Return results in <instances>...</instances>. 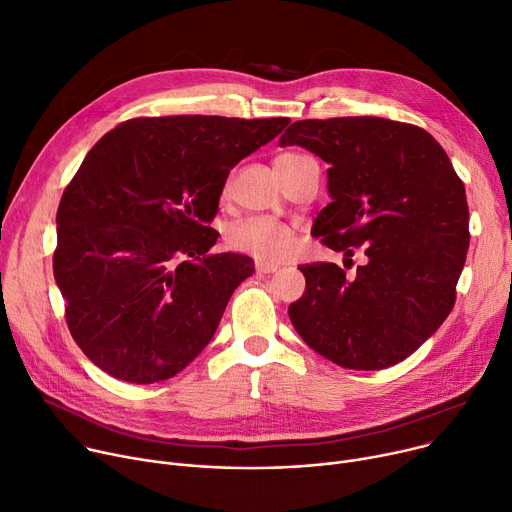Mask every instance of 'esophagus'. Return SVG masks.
Returning a JSON list of instances; mask_svg holds the SVG:
<instances>
[{"instance_id": "esophagus-1", "label": "esophagus", "mask_w": 512, "mask_h": 512, "mask_svg": "<svg viewBox=\"0 0 512 512\" xmlns=\"http://www.w3.org/2000/svg\"><path fill=\"white\" fill-rule=\"evenodd\" d=\"M255 269H257V273H275L277 269H280V267H277L275 263H267V261H257L255 263Z\"/></svg>"}]
</instances>
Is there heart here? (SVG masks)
Returning a JSON list of instances; mask_svg holds the SVG:
<instances>
[{"mask_svg":"<svg viewBox=\"0 0 512 512\" xmlns=\"http://www.w3.org/2000/svg\"><path fill=\"white\" fill-rule=\"evenodd\" d=\"M302 157L298 153H286L277 159ZM228 243L253 255L259 261H282L294 251V232L288 224L269 218H247L235 224L228 232Z\"/></svg>","mask_w":512,"mask_h":512,"instance_id":"obj_1","label":"heart"}]
</instances>
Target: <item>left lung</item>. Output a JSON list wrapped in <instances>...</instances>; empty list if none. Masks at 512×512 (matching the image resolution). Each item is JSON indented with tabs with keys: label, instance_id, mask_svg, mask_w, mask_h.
I'll return each instance as SVG.
<instances>
[{
	"label": "left lung",
	"instance_id": "8db88e82",
	"mask_svg": "<svg viewBox=\"0 0 512 512\" xmlns=\"http://www.w3.org/2000/svg\"><path fill=\"white\" fill-rule=\"evenodd\" d=\"M329 163L331 204L312 237L351 261L300 265L306 290L288 308L298 335L347 369H384L421 347L449 316L470 247L466 188L435 138L376 116L298 120L280 138Z\"/></svg>",
	"mask_w": 512,
	"mask_h": 512
}]
</instances>
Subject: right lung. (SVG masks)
Listing matches in <instances>:
<instances>
[{
  "mask_svg": "<svg viewBox=\"0 0 512 512\" xmlns=\"http://www.w3.org/2000/svg\"><path fill=\"white\" fill-rule=\"evenodd\" d=\"M290 118H132L91 147L57 210L55 282L79 349L112 378H173L212 341L253 259L216 253L230 169Z\"/></svg>",
  "mask_w": 512,
  "mask_h": 512,
  "instance_id": "1",
  "label": "right lung"
}]
</instances>
